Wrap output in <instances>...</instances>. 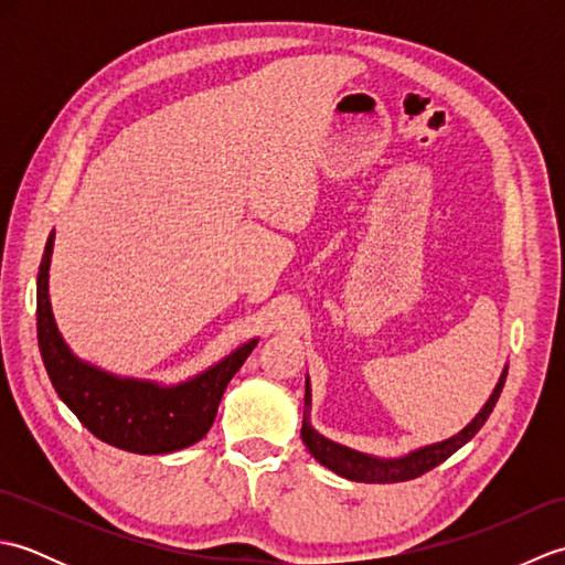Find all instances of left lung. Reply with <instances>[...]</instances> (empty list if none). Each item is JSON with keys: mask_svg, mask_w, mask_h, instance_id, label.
Wrapping results in <instances>:
<instances>
[{"mask_svg": "<svg viewBox=\"0 0 565 565\" xmlns=\"http://www.w3.org/2000/svg\"><path fill=\"white\" fill-rule=\"evenodd\" d=\"M505 376H508V366L502 369V374L495 383L493 393L486 401L471 423H468L461 431H456L454 437L427 444V447L413 449L411 454L398 456V459H379L374 454H364L344 447V444L332 441L328 437H322L320 431L313 429L310 425V381L306 376V407H303V427H301V439L308 447V451L316 456V461H320L326 468H330L332 473H338L347 481H359V483H401V481H413V478L423 476L431 468L439 466L441 461H447L454 451H459L466 441H471L478 429L486 425V419L493 413V407L500 398V391L505 386Z\"/></svg>", "mask_w": 565, "mask_h": 565, "instance_id": "left-lung-1", "label": "left lung"}]
</instances>
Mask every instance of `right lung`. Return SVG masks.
Masks as SVG:
<instances>
[{
    "mask_svg": "<svg viewBox=\"0 0 565 565\" xmlns=\"http://www.w3.org/2000/svg\"><path fill=\"white\" fill-rule=\"evenodd\" d=\"M53 239L55 233L45 243L35 298H39L41 356L60 401L94 437L124 451L170 454L206 437L227 383L259 340L239 344L218 364L174 386L124 379L84 362L70 350L53 318L51 294H47Z\"/></svg>",
    "mask_w": 565,
    "mask_h": 565,
    "instance_id": "1",
    "label": "right lung"
}]
</instances>
